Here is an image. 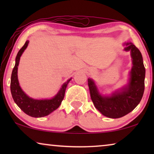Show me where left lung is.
<instances>
[{
    "label": "left lung",
    "instance_id": "8db88e82",
    "mask_svg": "<svg viewBox=\"0 0 154 154\" xmlns=\"http://www.w3.org/2000/svg\"><path fill=\"white\" fill-rule=\"evenodd\" d=\"M125 51H130L132 67L130 72L129 83L111 96L100 94L94 81L88 79L90 97L95 108L105 116L119 119L133 110L142 100L144 91L145 68L141 52L132 43H125Z\"/></svg>",
    "mask_w": 154,
    "mask_h": 154
}]
</instances>
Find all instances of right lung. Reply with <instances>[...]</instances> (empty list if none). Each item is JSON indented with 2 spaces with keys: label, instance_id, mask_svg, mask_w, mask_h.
<instances>
[{
  "label": "right lung",
  "instance_id": "obj_1",
  "mask_svg": "<svg viewBox=\"0 0 154 154\" xmlns=\"http://www.w3.org/2000/svg\"><path fill=\"white\" fill-rule=\"evenodd\" d=\"M28 44L29 41H26L24 46L21 48L17 54L15 65L12 70L11 75L10 90L14 102L26 114L31 117L41 118L49 115L60 106L64 97L65 90L67 85L71 79H69L66 83L63 84L57 94L53 98L50 100H34L26 95L20 86L17 78V69L20 57L27 48Z\"/></svg>",
  "mask_w": 154,
  "mask_h": 154
}]
</instances>
